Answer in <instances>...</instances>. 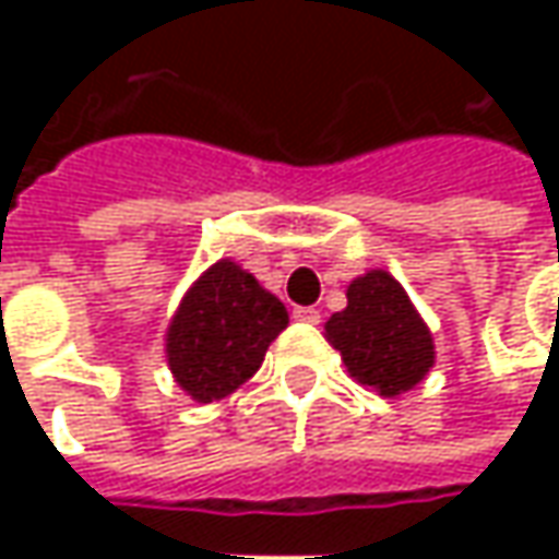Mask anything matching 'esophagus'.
Masks as SVG:
<instances>
[{"instance_id": "34e87169", "label": "esophagus", "mask_w": 559, "mask_h": 559, "mask_svg": "<svg viewBox=\"0 0 559 559\" xmlns=\"http://www.w3.org/2000/svg\"><path fill=\"white\" fill-rule=\"evenodd\" d=\"M292 317H295V320H301V323H320V311H317V308H295V311H292Z\"/></svg>"}]
</instances>
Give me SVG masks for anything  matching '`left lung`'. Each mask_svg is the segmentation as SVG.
<instances>
[{"mask_svg":"<svg viewBox=\"0 0 559 559\" xmlns=\"http://www.w3.org/2000/svg\"><path fill=\"white\" fill-rule=\"evenodd\" d=\"M345 295L348 308L326 320V338L348 373L385 397L414 389L436 364V345L404 286L385 270H370Z\"/></svg>","mask_w":559,"mask_h":559,"instance_id":"obj_1","label":"left lung"}]
</instances>
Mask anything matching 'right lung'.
<instances>
[{"label":"right lung","mask_w":559,"mask_h":559,"mask_svg":"<svg viewBox=\"0 0 559 559\" xmlns=\"http://www.w3.org/2000/svg\"><path fill=\"white\" fill-rule=\"evenodd\" d=\"M286 326V305L224 258L192 283L174 313L167 367L192 401H221L258 373L270 342Z\"/></svg>","instance_id":"1"}]
</instances>
